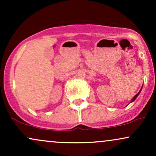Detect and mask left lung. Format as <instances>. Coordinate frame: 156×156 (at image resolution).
<instances>
[{
    "label": "left lung",
    "mask_w": 156,
    "mask_h": 156,
    "mask_svg": "<svg viewBox=\"0 0 156 156\" xmlns=\"http://www.w3.org/2000/svg\"><path fill=\"white\" fill-rule=\"evenodd\" d=\"M141 88H142V87H141ZM141 89H140V91H139V92H138V93H137V94H136V95L133 97V99H132V101H131V102H133V101H135V100H136V98H137V97H138V95H139V93H140V92H141Z\"/></svg>",
    "instance_id": "1"
}]
</instances>
